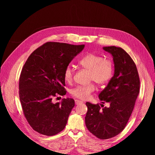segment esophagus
Segmentation results:
<instances>
[{"instance_id":"34e87169","label":"esophagus","mask_w":155,"mask_h":155,"mask_svg":"<svg viewBox=\"0 0 155 155\" xmlns=\"http://www.w3.org/2000/svg\"><path fill=\"white\" fill-rule=\"evenodd\" d=\"M83 101H80V100H75V104H76V105H79L80 104H83Z\"/></svg>"}]
</instances>
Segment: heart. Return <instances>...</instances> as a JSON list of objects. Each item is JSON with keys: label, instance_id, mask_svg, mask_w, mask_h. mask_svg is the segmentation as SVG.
<instances>
[{"label": "heart", "instance_id": "b5f03b06", "mask_svg": "<svg viewBox=\"0 0 155 155\" xmlns=\"http://www.w3.org/2000/svg\"><path fill=\"white\" fill-rule=\"evenodd\" d=\"M79 64L90 72L89 80L97 85H104L109 81L113 73V64L109 59L94 53H88L79 61ZM74 70L70 66L65 68L63 73L64 81L70 83L73 79ZM95 90V86L91 83L87 85H78L71 90V94L78 99L85 100Z\"/></svg>", "mask_w": 155, "mask_h": 155}]
</instances>
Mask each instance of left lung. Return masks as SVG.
<instances>
[{
  "instance_id": "1",
  "label": "left lung",
  "mask_w": 155,
  "mask_h": 155,
  "mask_svg": "<svg viewBox=\"0 0 155 155\" xmlns=\"http://www.w3.org/2000/svg\"><path fill=\"white\" fill-rule=\"evenodd\" d=\"M103 49L112 56L114 74L98 96L102 104L86 103L85 124L95 137L105 140L118 135L125 127L140 92V79L134 62L124 49L114 46ZM105 102L110 104L109 107H104Z\"/></svg>"
}]
</instances>
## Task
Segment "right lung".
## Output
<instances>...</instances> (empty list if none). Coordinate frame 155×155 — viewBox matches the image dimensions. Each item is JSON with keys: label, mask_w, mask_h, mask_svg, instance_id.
Segmentation results:
<instances>
[{"label": "right lung", "mask_w": 155, "mask_h": 155, "mask_svg": "<svg viewBox=\"0 0 155 155\" xmlns=\"http://www.w3.org/2000/svg\"><path fill=\"white\" fill-rule=\"evenodd\" d=\"M85 45L48 42L31 54L19 78V98L23 112L32 129L54 136L62 131L75 105L72 98L54 104L53 97L63 96L64 70Z\"/></svg>", "instance_id": "obj_1"}]
</instances>
